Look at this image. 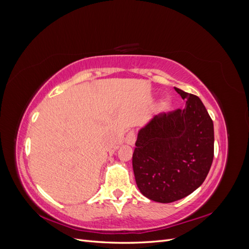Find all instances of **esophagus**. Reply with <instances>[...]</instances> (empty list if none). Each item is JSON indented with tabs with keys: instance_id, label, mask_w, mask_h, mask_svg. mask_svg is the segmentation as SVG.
I'll list each match as a JSON object with an SVG mask.
<instances>
[{
	"instance_id": "obj_1",
	"label": "esophagus",
	"mask_w": 249,
	"mask_h": 249,
	"mask_svg": "<svg viewBox=\"0 0 249 249\" xmlns=\"http://www.w3.org/2000/svg\"><path fill=\"white\" fill-rule=\"evenodd\" d=\"M135 141H136V134H135L134 131H130L126 134V136L124 138V142L126 143V144L133 146L135 144Z\"/></svg>"
}]
</instances>
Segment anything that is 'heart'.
I'll return each instance as SVG.
<instances>
[{
    "label": "heart",
    "mask_w": 249,
    "mask_h": 249,
    "mask_svg": "<svg viewBox=\"0 0 249 249\" xmlns=\"http://www.w3.org/2000/svg\"><path fill=\"white\" fill-rule=\"evenodd\" d=\"M170 107H171V102L169 100L166 99V100H163L161 102V109L163 111H168L170 109Z\"/></svg>",
    "instance_id": "1"
}]
</instances>
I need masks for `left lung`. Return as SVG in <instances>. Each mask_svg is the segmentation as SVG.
Here are the masks:
<instances>
[{
	"instance_id": "8db88e82",
	"label": "left lung",
	"mask_w": 249,
	"mask_h": 249,
	"mask_svg": "<svg viewBox=\"0 0 249 249\" xmlns=\"http://www.w3.org/2000/svg\"><path fill=\"white\" fill-rule=\"evenodd\" d=\"M184 109L154 116L138 132L133 154L137 187L168 203L191 194L206 179L214 157V125L198 96L175 87Z\"/></svg>"
}]
</instances>
